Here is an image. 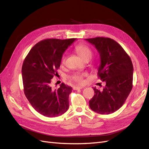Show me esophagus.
I'll use <instances>...</instances> for the list:
<instances>
[{"label":"esophagus","mask_w":149,"mask_h":149,"mask_svg":"<svg viewBox=\"0 0 149 149\" xmlns=\"http://www.w3.org/2000/svg\"><path fill=\"white\" fill-rule=\"evenodd\" d=\"M83 87H82V86H74V87L73 88V89H74V90L81 89H83Z\"/></svg>","instance_id":"esophagus-1"}]
</instances>
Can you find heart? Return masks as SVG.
I'll return each mask as SVG.
<instances>
[{"label":"heart","mask_w":149,"mask_h":149,"mask_svg":"<svg viewBox=\"0 0 149 149\" xmlns=\"http://www.w3.org/2000/svg\"><path fill=\"white\" fill-rule=\"evenodd\" d=\"M76 51L77 52L79 56L84 61L85 60L90 59L92 56V52L88 46L85 45L84 44H79L75 48ZM66 55H64L62 56L61 62L62 63H64L66 60ZM87 76V73H75L73 75L70 76V79L73 80V81L78 83L79 84H82L84 82V77Z\"/></svg>","instance_id":"heart-1"}]
</instances>
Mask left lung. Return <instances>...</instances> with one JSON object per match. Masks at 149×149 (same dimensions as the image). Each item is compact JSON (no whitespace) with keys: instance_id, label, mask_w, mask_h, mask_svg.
I'll return each instance as SVG.
<instances>
[{"instance_id":"obj_1","label":"left lung","mask_w":149,"mask_h":149,"mask_svg":"<svg viewBox=\"0 0 149 149\" xmlns=\"http://www.w3.org/2000/svg\"><path fill=\"white\" fill-rule=\"evenodd\" d=\"M96 48L100 56L98 77L106 83L102 91L94 88L89 101L91 109L100 114L113 113L120 108L132 89L134 68L131 60L115 40L106 37L85 39Z\"/></svg>"}]
</instances>
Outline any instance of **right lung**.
Listing matches in <instances>:
<instances>
[{"label":"right lung","instance_id":"1","mask_svg":"<svg viewBox=\"0 0 149 149\" xmlns=\"http://www.w3.org/2000/svg\"><path fill=\"white\" fill-rule=\"evenodd\" d=\"M76 38H50L37 43L30 49L22 68L24 90L30 104L38 113L54 118L69 107L72 88L64 83L54 89L51 79L59 68L63 54Z\"/></svg>","mask_w":149,"mask_h":149}]
</instances>
